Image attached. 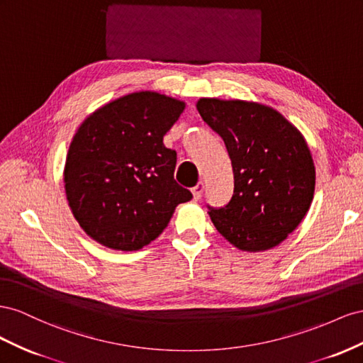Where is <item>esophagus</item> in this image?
<instances>
[{
    "label": "esophagus",
    "mask_w": 363,
    "mask_h": 363,
    "mask_svg": "<svg viewBox=\"0 0 363 363\" xmlns=\"http://www.w3.org/2000/svg\"><path fill=\"white\" fill-rule=\"evenodd\" d=\"M203 182H198V185H194V187L191 189V193H193V198L198 201V199H201L202 198V194H203Z\"/></svg>",
    "instance_id": "obj_1"
}]
</instances>
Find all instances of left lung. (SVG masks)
Here are the masks:
<instances>
[{
  "instance_id": "1",
  "label": "left lung",
  "mask_w": 363,
  "mask_h": 363,
  "mask_svg": "<svg viewBox=\"0 0 363 363\" xmlns=\"http://www.w3.org/2000/svg\"><path fill=\"white\" fill-rule=\"evenodd\" d=\"M201 117L222 137L231 158L234 193L211 222L242 251L281 243L307 214L315 165L307 143L278 111L254 101L201 99Z\"/></svg>"
}]
</instances>
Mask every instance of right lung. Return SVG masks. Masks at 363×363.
Here are the masks:
<instances>
[{
  "instance_id": "add662e5",
  "label": "right lung",
  "mask_w": 363,
  "mask_h": 363,
  "mask_svg": "<svg viewBox=\"0 0 363 363\" xmlns=\"http://www.w3.org/2000/svg\"><path fill=\"white\" fill-rule=\"evenodd\" d=\"M184 108L181 100L140 91L82 123L64 182L69 208L91 239L138 251L165 230L176 206L193 198L174 181L176 152L162 143Z\"/></svg>"
}]
</instances>
